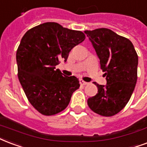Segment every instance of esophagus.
I'll return each mask as SVG.
<instances>
[{"label": "esophagus", "instance_id": "esophagus-1", "mask_svg": "<svg viewBox=\"0 0 147 147\" xmlns=\"http://www.w3.org/2000/svg\"><path fill=\"white\" fill-rule=\"evenodd\" d=\"M79 83H80V85H81V86H86V85H87V84H88V82H86L83 81L82 79H79Z\"/></svg>", "mask_w": 147, "mask_h": 147}]
</instances>
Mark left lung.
Here are the masks:
<instances>
[{"mask_svg": "<svg viewBox=\"0 0 147 147\" xmlns=\"http://www.w3.org/2000/svg\"><path fill=\"white\" fill-rule=\"evenodd\" d=\"M105 71L106 85H98V93L88 98V106L103 116L116 115L129 100L137 80L138 55L133 43L110 29L85 31Z\"/></svg>", "mask_w": 147, "mask_h": 147, "instance_id": "8db88e82", "label": "left lung"}]
</instances>
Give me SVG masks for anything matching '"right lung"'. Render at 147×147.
<instances>
[{"label": "right lung", "instance_id": "obj_1", "mask_svg": "<svg viewBox=\"0 0 147 147\" xmlns=\"http://www.w3.org/2000/svg\"><path fill=\"white\" fill-rule=\"evenodd\" d=\"M84 33L55 22L34 27L24 34L17 50L18 76L30 103L45 116L64 110L79 88L76 76H66L55 66L67 61L74 47L85 40Z\"/></svg>", "mask_w": 147, "mask_h": 147}]
</instances>
